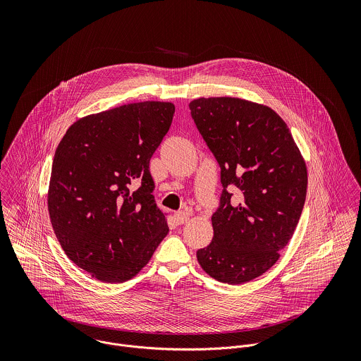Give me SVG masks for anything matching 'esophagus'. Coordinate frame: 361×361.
<instances>
[{
    "label": "esophagus",
    "mask_w": 361,
    "mask_h": 361,
    "mask_svg": "<svg viewBox=\"0 0 361 361\" xmlns=\"http://www.w3.org/2000/svg\"><path fill=\"white\" fill-rule=\"evenodd\" d=\"M175 221H176V224H186L188 221H189V216H190V214L188 212V211H178V212H175Z\"/></svg>",
    "instance_id": "34e87169"
}]
</instances>
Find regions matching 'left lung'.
Segmentation results:
<instances>
[{
  "label": "left lung",
  "instance_id": "obj_1",
  "mask_svg": "<svg viewBox=\"0 0 361 361\" xmlns=\"http://www.w3.org/2000/svg\"><path fill=\"white\" fill-rule=\"evenodd\" d=\"M192 118L221 168L211 243L197 250L209 276L249 282L279 258L302 215L307 168L288 125L269 106L233 97L197 99ZM238 190V200L230 203Z\"/></svg>",
  "mask_w": 361,
  "mask_h": 361
}]
</instances>
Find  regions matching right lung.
Returning a JSON list of instances; mask_svg holds the SVG:
<instances>
[{
  "label": "right lung",
  "mask_w": 361,
  "mask_h": 361,
  "mask_svg": "<svg viewBox=\"0 0 361 361\" xmlns=\"http://www.w3.org/2000/svg\"><path fill=\"white\" fill-rule=\"evenodd\" d=\"M175 105L128 104L75 122L52 161L49 212L65 255L99 281L135 276L168 233L150 159Z\"/></svg>",
  "instance_id": "1"
}]
</instances>
